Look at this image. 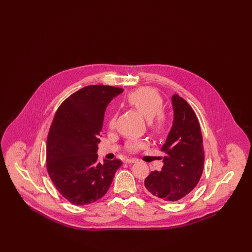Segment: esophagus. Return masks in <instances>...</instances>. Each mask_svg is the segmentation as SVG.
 I'll return each mask as SVG.
<instances>
[{"label": "esophagus", "mask_w": 252, "mask_h": 252, "mask_svg": "<svg viewBox=\"0 0 252 252\" xmlns=\"http://www.w3.org/2000/svg\"><path fill=\"white\" fill-rule=\"evenodd\" d=\"M138 161V159L137 158H126V159H125V162H126V163H134V162H137Z\"/></svg>", "instance_id": "1"}]
</instances>
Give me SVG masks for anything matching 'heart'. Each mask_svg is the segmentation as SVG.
<instances>
[{"mask_svg": "<svg viewBox=\"0 0 252 252\" xmlns=\"http://www.w3.org/2000/svg\"><path fill=\"white\" fill-rule=\"evenodd\" d=\"M127 102L133 108L144 116V119L151 121V126L153 131L160 133L167 126L168 118L166 114L161 111L163 108V100L161 96L154 89L141 88L129 94ZM109 127L114 128L116 125V114L112 115L109 120ZM145 143L143 141L131 139L126 143V147L129 151L135 152L143 148Z\"/></svg>", "mask_w": 252, "mask_h": 252, "instance_id": "obj_1", "label": "heart"}]
</instances>
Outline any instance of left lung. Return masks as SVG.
I'll list each match as a JSON object with an SVG mask.
<instances>
[{
  "label": "left lung",
  "mask_w": 252,
  "mask_h": 252,
  "mask_svg": "<svg viewBox=\"0 0 252 252\" xmlns=\"http://www.w3.org/2000/svg\"><path fill=\"white\" fill-rule=\"evenodd\" d=\"M174 121L161 151V171H152L144 180L146 192L165 201H177L197 185L204 168L203 139L191 106L179 94L172 96Z\"/></svg>",
  "instance_id": "obj_1"
}]
</instances>
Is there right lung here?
<instances>
[{
  "mask_svg": "<svg viewBox=\"0 0 252 252\" xmlns=\"http://www.w3.org/2000/svg\"><path fill=\"white\" fill-rule=\"evenodd\" d=\"M123 89L91 85L69 96L58 108L47 138V171L58 191L73 205L103 197L122 165L120 159L97 161L105 110Z\"/></svg>",
  "mask_w": 252,
  "mask_h": 252,
  "instance_id": "obj_1",
  "label": "right lung"
}]
</instances>
